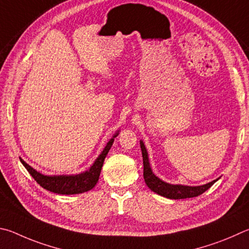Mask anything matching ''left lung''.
<instances>
[{"label":"left lung","mask_w":249,"mask_h":249,"mask_svg":"<svg viewBox=\"0 0 249 249\" xmlns=\"http://www.w3.org/2000/svg\"><path fill=\"white\" fill-rule=\"evenodd\" d=\"M140 146L143 158V177H144L145 184L152 191L162 196V197L175 200L198 197V196L203 194L204 191H207L210 188L215 181L219 180V178H217L215 180H212L210 182H208V184L201 186H185L169 184V182L160 179V178L156 176L153 171H152L149 154H147V150L144 145V142L142 140H140Z\"/></svg>","instance_id":"left-lung-1"}]
</instances>
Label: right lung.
Segmentation results:
<instances>
[{
  "label": "right lung",
  "mask_w": 249,
  "mask_h": 249,
  "mask_svg": "<svg viewBox=\"0 0 249 249\" xmlns=\"http://www.w3.org/2000/svg\"><path fill=\"white\" fill-rule=\"evenodd\" d=\"M119 132L120 130H117L112 138L107 142V144L104 147L102 153L98 155V158L95 160L93 165L87 171L80 174H75V175H73V174L72 175H45V174H41L40 172H37L36 169L26 163L23 159L19 158V160L25 168L27 169L28 173L33 176L34 179L43 189L59 195L83 194L93 189L95 185L97 184L104 160L106 159L113 141H115V138L118 137Z\"/></svg>",
  "instance_id": "obj_1"
}]
</instances>
